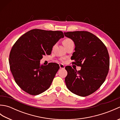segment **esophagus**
<instances>
[{
	"instance_id": "1",
	"label": "esophagus",
	"mask_w": 120,
	"mask_h": 120,
	"mask_svg": "<svg viewBox=\"0 0 120 120\" xmlns=\"http://www.w3.org/2000/svg\"><path fill=\"white\" fill-rule=\"evenodd\" d=\"M59 66H60V68H62V69H64V68H65V66L63 65V64H60L59 65Z\"/></svg>"
}]
</instances>
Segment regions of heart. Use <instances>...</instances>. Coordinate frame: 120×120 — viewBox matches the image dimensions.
Here are the masks:
<instances>
[{
	"instance_id": "1",
	"label": "heart",
	"mask_w": 120,
	"mask_h": 120,
	"mask_svg": "<svg viewBox=\"0 0 120 120\" xmlns=\"http://www.w3.org/2000/svg\"><path fill=\"white\" fill-rule=\"evenodd\" d=\"M72 43H73V41L71 39H69V38H66V39L63 41V44L64 46L71 44Z\"/></svg>"
}]
</instances>
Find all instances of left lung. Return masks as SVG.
<instances>
[{
  "instance_id": "left-lung-1",
  "label": "left lung",
  "mask_w": 120,
  "mask_h": 120,
  "mask_svg": "<svg viewBox=\"0 0 120 120\" xmlns=\"http://www.w3.org/2000/svg\"><path fill=\"white\" fill-rule=\"evenodd\" d=\"M73 41L75 52L71 59L81 67L77 71L71 66L65 67L68 75L65 82L74 94L86 96L95 92L104 83L109 68V56L106 46L91 33L85 31L64 32Z\"/></svg>"
}]
</instances>
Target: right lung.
Instances as JSON below:
<instances>
[{
	"instance_id": "right-lung-1",
	"label": "right lung",
	"mask_w": 120,
	"mask_h": 120,
	"mask_svg": "<svg viewBox=\"0 0 120 120\" xmlns=\"http://www.w3.org/2000/svg\"><path fill=\"white\" fill-rule=\"evenodd\" d=\"M60 31L32 29L15 42L10 52V70L17 85L30 95H37L50 87L59 69L56 63L40 64L44 55H49L52 47L61 38Z\"/></svg>"
}]
</instances>
